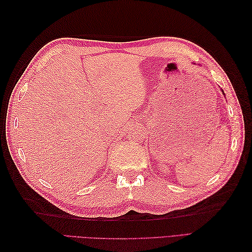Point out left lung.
<instances>
[{"instance_id":"8db88e82","label":"left lung","mask_w":252,"mask_h":252,"mask_svg":"<svg viewBox=\"0 0 252 252\" xmlns=\"http://www.w3.org/2000/svg\"><path fill=\"white\" fill-rule=\"evenodd\" d=\"M222 92H223V91H222ZM223 94H224V92H223Z\"/></svg>"}]
</instances>
